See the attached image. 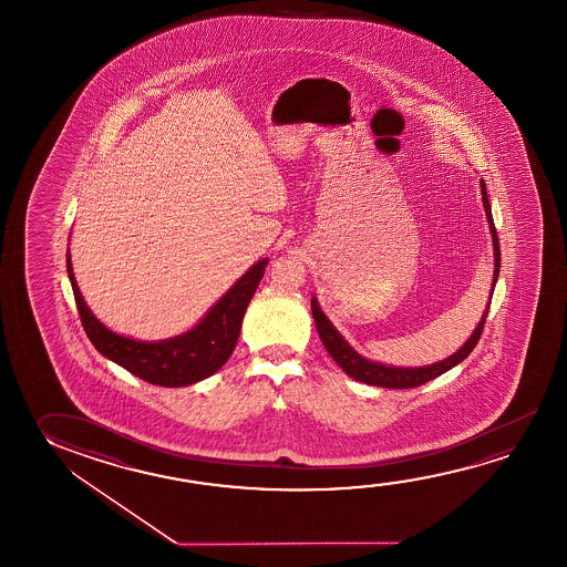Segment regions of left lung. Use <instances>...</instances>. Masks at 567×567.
<instances>
[{
  "instance_id": "1",
  "label": "left lung",
  "mask_w": 567,
  "mask_h": 567,
  "mask_svg": "<svg viewBox=\"0 0 567 567\" xmlns=\"http://www.w3.org/2000/svg\"><path fill=\"white\" fill-rule=\"evenodd\" d=\"M481 186H483V204L484 209H486V217H488V224H491L492 243H494V280H492V292H494V285H496L498 272H501V245H498V235H496V227H494V219H492L491 204H488V197H486L484 182H481ZM491 300H488V307H486L481 324L476 326V330L468 338V342L464 343L458 352L449 355L443 362L425 365V368H391V365L365 360L360 353L353 352L342 336L336 332L334 326L330 324V320L326 318L324 312L318 308L316 298H312L310 307H312V316H315L320 340H322L326 350L334 358V362L342 368L343 372L348 373L353 380L370 383V385H378V388L409 390V388H419V385H423L427 381L435 380L441 373L449 372L451 368H455L456 363H461L464 358H468V353L473 352L474 346L478 343L481 336H483L484 322H486V316H488Z\"/></svg>"
}]
</instances>
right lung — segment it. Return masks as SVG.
<instances>
[{"label":"right lung","instance_id":"obj_1","mask_svg":"<svg viewBox=\"0 0 567 567\" xmlns=\"http://www.w3.org/2000/svg\"><path fill=\"white\" fill-rule=\"evenodd\" d=\"M265 265L267 259L252 265L194 330L164 342H138L114 334L94 318L79 292L66 252V272L79 316L94 348L140 380L164 388H184L205 380L229 360L241 332L243 315L265 275Z\"/></svg>","mask_w":567,"mask_h":567}]
</instances>
